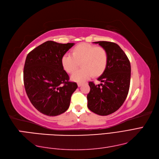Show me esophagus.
Returning a JSON list of instances; mask_svg holds the SVG:
<instances>
[{
    "label": "esophagus",
    "instance_id": "1",
    "mask_svg": "<svg viewBox=\"0 0 159 159\" xmlns=\"http://www.w3.org/2000/svg\"><path fill=\"white\" fill-rule=\"evenodd\" d=\"M82 85H83V84L82 82H78V83H77V86H78L79 87H81V86H82Z\"/></svg>",
    "mask_w": 159,
    "mask_h": 159
}]
</instances>
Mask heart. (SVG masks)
Masks as SVG:
<instances>
[{"mask_svg": "<svg viewBox=\"0 0 159 159\" xmlns=\"http://www.w3.org/2000/svg\"><path fill=\"white\" fill-rule=\"evenodd\" d=\"M108 63V53L105 48L87 43L77 45L71 50V55H65L61 59L62 66L68 73H72L71 80L83 82L91 76L98 77L105 71Z\"/></svg>", "mask_w": 159, "mask_h": 159, "instance_id": "obj_1", "label": "heart"}]
</instances>
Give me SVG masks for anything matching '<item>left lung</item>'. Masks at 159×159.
I'll list each match as a JSON object with an SVG mask.
<instances>
[{"label": "left lung", "instance_id": "8db88e82", "mask_svg": "<svg viewBox=\"0 0 159 159\" xmlns=\"http://www.w3.org/2000/svg\"><path fill=\"white\" fill-rule=\"evenodd\" d=\"M98 44L108 53L105 71L98 80L101 84L89 82L90 91L87 95L88 107L99 115H109L117 111L128 94L130 77V62L120 46L111 42L99 41Z\"/></svg>", "mask_w": 159, "mask_h": 159}]
</instances>
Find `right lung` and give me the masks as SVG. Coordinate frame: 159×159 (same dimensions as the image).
Here are the masks:
<instances>
[{"label": "right lung", "mask_w": 159, "mask_h": 159, "mask_svg": "<svg viewBox=\"0 0 159 159\" xmlns=\"http://www.w3.org/2000/svg\"><path fill=\"white\" fill-rule=\"evenodd\" d=\"M74 43L46 41L27 55L24 82L31 103L42 114L57 116L65 113L77 88L62 66L61 59Z\"/></svg>", "instance_id": "1"}]
</instances>
